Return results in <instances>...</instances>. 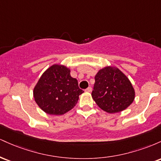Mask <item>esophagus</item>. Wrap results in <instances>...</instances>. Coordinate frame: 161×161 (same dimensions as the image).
<instances>
[{"mask_svg": "<svg viewBox=\"0 0 161 161\" xmlns=\"http://www.w3.org/2000/svg\"><path fill=\"white\" fill-rule=\"evenodd\" d=\"M85 91H86V92H91L92 91V87H88V88H87L86 90H85Z\"/></svg>", "mask_w": 161, "mask_h": 161, "instance_id": "esophagus-1", "label": "esophagus"}]
</instances>
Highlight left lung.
I'll return each mask as SVG.
<instances>
[{
	"label": "left lung",
	"mask_w": 161,
	"mask_h": 161,
	"mask_svg": "<svg viewBox=\"0 0 161 161\" xmlns=\"http://www.w3.org/2000/svg\"><path fill=\"white\" fill-rule=\"evenodd\" d=\"M95 79L92 98L104 111L110 114L120 112L133 102V87L117 68L107 66L99 70Z\"/></svg>",
	"instance_id": "obj_1"
}]
</instances>
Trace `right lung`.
<instances>
[{
    "label": "right lung",
    "instance_id": "obj_1",
    "mask_svg": "<svg viewBox=\"0 0 161 161\" xmlns=\"http://www.w3.org/2000/svg\"><path fill=\"white\" fill-rule=\"evenodd\" d=\"M83 92L77 79L70 75V70L55 64L42 74L33 94L42 110L51 115H62L74 108Z\"/></svg>",
    "mask_w": 161,
    "mask_h": 161
}]
</instances>
